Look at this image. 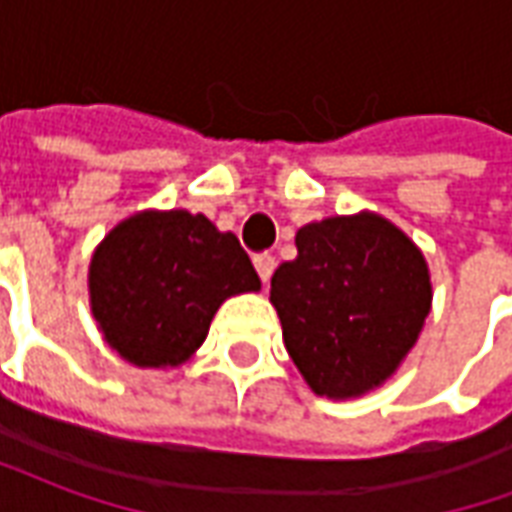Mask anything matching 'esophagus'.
Returning a JSON list of instances; mask_svg holds the SVG:
<instances>
[{
    "instance_id": "obj_1",
    "label": "esophagus",
    "mask_w": 512,
    "mask_h": 512,
    "mask_svg": "<svg viewBox=\"0 0 512 512\" xmlns=\"http://www.w3.org/2000/svg\"><path fill=\"white\" fill-rule=\"evenodd\" d=\"M255 268L260 279L268 282L271 274H274V268H277V260H274V255H268V252H260V255H255Z\"/></svg>"
}]
</instances>
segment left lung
<instances>
[{
	"mask_svg": "<svg viewBox=\"0 0 512 512\" xmlns=\"http://www.w3.org/2000/svg\"><path fill=\"white\" fill-rule=\"evenodd\" d=\"M296 249L271 277L285 348L315 395H362L417 343L430 312L425 257L376 213L307 224Z\"/></svg>",
	"mask_w": 512,
	"mask_h": 512,
	"instance_id": "obj_1",
	"label": "left lung"
}]
</instances>
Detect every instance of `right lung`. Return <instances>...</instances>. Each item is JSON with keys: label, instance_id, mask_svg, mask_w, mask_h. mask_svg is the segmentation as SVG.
<instances>
[{"label": "right lung", "instance_id": "1", "mask_svg": "<svg viewBox=\"0 0 512 512\" xmlns=\"http://www.w3.org/2000/svg\"><path fill=\"white\" fill-rule=\"evenodd\" d=\"M257 288L238 238L189 211L136 213L106 235L90 263L95 321L136 367L186 362L219 304Z\"/></svg>", "mask_w": 512, "mask_h": 512}]
</instances>
